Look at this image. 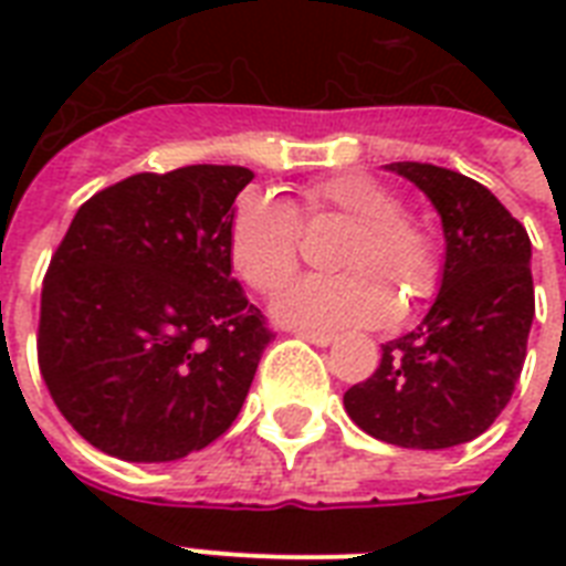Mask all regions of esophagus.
I'll list each match as a JSON object with an SVG mask.
<instances>
[{"label": "esophagus", "mask_w": 566, "mask_h": 566, "mask_svg": "<svg viewBox=\"0 0 566 566\" xmlns=\"http://www.w3.org/2000/svg\"><path fill=\"white\" fill-rule=\"evenodd\" d=\"M296 335H300L302 340H308V344H314V346L335 344V335H332V332H314V328H300Z\"/></svg>", "instance_id": "obj_1"}]
</instances>
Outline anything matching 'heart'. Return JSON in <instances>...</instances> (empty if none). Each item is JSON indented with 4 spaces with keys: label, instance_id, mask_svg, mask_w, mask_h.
Instances as JSON below:
<instances>
[{
    "label": "heart",
    "instance_id": "heart-1",
    "mask_svg": "<svg viewBox=\"0 0 566 566\" xmlns=\"http://www.w3.org/2000/svg\"><path fill=\"white\" fill-rule=\"evenodd\" d=\"M340 220L353 234L337 249L340 275H311L284 291L273 314L300 328L381 326L438 291L440 247L434 231L405 213L394 188L367 172H344L311 185L300 213L273 193H247L231 213L229 261L252 291L279 293L300 270L302 222Z\"/></svg>",
    "mask_w": 566,
    "mask_h": 566
}]
</instances>
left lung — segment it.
<instances>
[{"mask_svg":"<svg viewBox=\"0 0 566 566\" xmlns=\"http://www.w3.org/2000/svg\"><path fill=\"white\" fill-rule=\"evenodd\" d=\"M438 208L443 279L429 314L381 344V364L344 394L358 429L402 449H449L479 438L509 405L535 319L532 240L509 208L461 172L396 161Z\"/></svg>","mask_w":566,"mask_h":566,"instance_id":"1","label":"left lung"}]
</instances>
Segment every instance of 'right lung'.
<instances>
[{
  "instance_id": "1",
  "label": "right lung",
  "mask_w": 566,
  "mask_h": 566,
  "mask_svg": "<svg viewBox=\"0 0 566 566\" xmlns=\"http://www.w3.org/2000/svg\"><path fill=\"white\" fill-rule=\"evenodd\" d=\"M247 167L137 172L75 211L40 293L38 364L57 411L123 461H179L229 431L264 346L231 279Z\"/></svg>"
}]
</instances>
